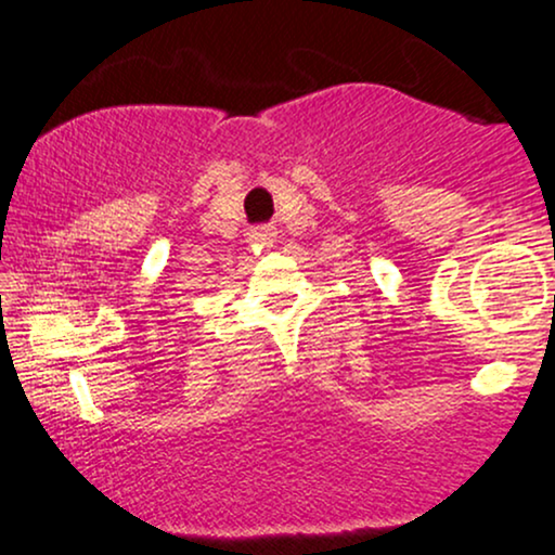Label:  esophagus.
Returning a JSON list of instances; mask_svg holds the SVG:
<instances>
[{
  "label": "esophagus",
  "instance_id": "34e87169",
  "mask_svg": "<svg viewBox=\"0 0 555 555\" xmlns=\"http://www.w3.org/2000/svg\"><path fill=\"white\" fill-rule=\"evenodd\" d=\"M249 241L257 246H270L275 241V228L272 225H259L249 233Z\"/></svg>",
  "mask_w": 555,
  "mask_h": 555
}]
</instances>
